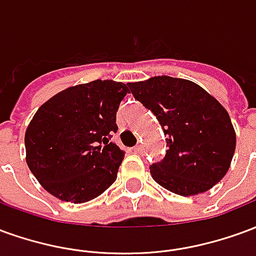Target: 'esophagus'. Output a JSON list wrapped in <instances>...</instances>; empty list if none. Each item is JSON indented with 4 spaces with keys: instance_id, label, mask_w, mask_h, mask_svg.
<instances>
[{
    "instance_id": "obj_1",
    "label": "esophagus",
    "mask_w": 256,
    "mask_h": 256,
    "mask_svg": "<svg viewBox=\"0 0 256 256\" xmlns=\"http://www.w3.org/2000/svg\"><path fill=\"white\" fill-rule=\"evenodd\" d=\"M133 150L136 154H141V152H142V146H141V145H136L133 148Z\"/></svg>"
}]
</instances>
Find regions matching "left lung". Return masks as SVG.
<instances>
[{
    "label": "left lung",
    "instance_id": "obj_1",
    "mask_svg": "<svg viewBox=\"0 0 256 256\" xmlns=\"http://www.w3.org/2000/svg\"><path fill=\"white\" fill-rule=\"evenodd\" d=\"M163 128L164 159L150 167L160 186L181 194L207 192L225 177L236 150L230 116L214 96L192 80L167 75L128 84Z\"/></svg>",
    "mask_w": 256,
    "mask_h": 256
}]
</instances>
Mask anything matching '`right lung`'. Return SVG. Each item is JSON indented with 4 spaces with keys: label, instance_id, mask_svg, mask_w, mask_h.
<instances>
[{
    "label": "right lung",
    "instance_id": "add662e5",
    "mask_svg": "<svg viewBox=\"0 0 256 256\" xmlns=\"http://www.w3.org/2000/svg\"><path fill=\"white\" fill-rule=\"evenodd\" d=\"M128 84L96 79L58 92L26 128V162L42 188L63 202L93 200L115 182L124 150L110 142Z\"/></svg>",
    "mask_w": 256,
    "mask_h": 256
}]
</instances>
